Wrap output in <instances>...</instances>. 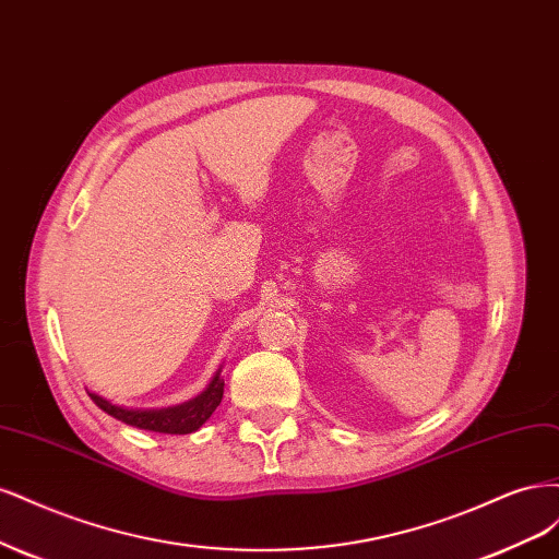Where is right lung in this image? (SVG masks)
<instances>
[{"label":"right lung","instance_id":"add662e5","mask_svg":"<svg viewBox=\"0 0 559 559\" xmlns=\"http://www.w3.org/2000/svg\"><path fill=\"white\" fill-rule=\"evenodd\" d=\"M223 367L211 376L209 385L197 394V397L174 404V406H162V408H130V406H118L109 402L97 392H87L90 400H93L102 411L109 413L116 420L132 425L136 429H148V431H159V435H192V431L200 429L211 416L213 411L218 408L223 392H225V381L221 376Z\"/></svg>","mask_w":559,"mask_h":559}]
</instances>
